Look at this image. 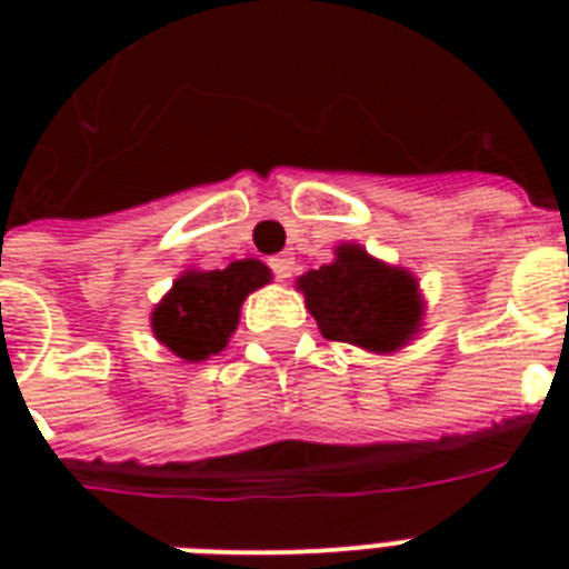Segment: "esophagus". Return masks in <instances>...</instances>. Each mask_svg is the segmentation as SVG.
Instances as JSON below:
<instances>
[{"mask_svg":"<svg viewBox=\"0 0 569 569\" xmlns=\"http://www.w3.org/2000/svg\"><path fill=\"white\" fill-rule=\"evenodd\" d=\"M271 271H274L277 280H289V277L295 274V257H289V253H280V257H271Z\"/></svg>","mask_w":569,"mask_h":569,"instance_id":"34e87169","label":"esophagus"}]
</instances>
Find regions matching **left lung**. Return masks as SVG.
Listing matches in <instances>:
<instances>
[{
	"label": "left lung",
	"instance_id": "left-lung-1",
	"mask_svg": "<svg viewBox=\"0 0 569 569\" xmlns=\"http://www.w3.org/2000/svg\"><path fill=\"white\" fill-rule=\"evenodd\" d=\"M307 310L325 339L389 355L422 328L419 283L405 268L369 257L360 244H339L337 259L298 277Z\"/></svg>",
	"mask_w": 569,
	"mask_h": 569
}]
</instances>
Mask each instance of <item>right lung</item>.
<instances>
[{"label": "right lung", "mask_w": 569, "mask_h": 569, "mask_svg": "<svg viewBox=\"0 0 569 569\" xmlns=\"http://www.w3.org/2000/svg\"><path fill=\"white\" fill-rule=\"evenodd\" d=\"M271 280L259 259H239L221 271H186L153 310V333L186 363L223 351L239 325L241 301Z\"/></svg>", "instance_id": "right-lung-1"}]
</instances>
